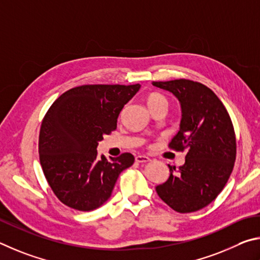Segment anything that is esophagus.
Here are the masks:
<instances>
[{
	"mask_svg": "<svg viewBox=\"0 0 260 260\" xmlns=\"http://www.w3.org/2000/svg\"><path fill=\"white\" fill-rule=\"evenodd\" d=\"M148 161H151V158L145 156V155H137V156H136V162H138V163H146Z\"/></svg>",
	"mask_w": 260,
	"mask_h": 260,
	"instance_id": "1",
	"label": "esophagus"
}]
</instances>
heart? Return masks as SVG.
<instances>
[{"label":"heart","instance_id":"1","mask_svg":"<svg viewBox=\"0 0 260 260\" xmlns=\"http://www.w3.org/2000/svg\"><path fill=\"white\" fill-rule=\"evenodd\" d=\"M158 103H168L167 99L163 97V95L158 94V93H152L149 95L148 99H147V104H148V107L152 106V105H155Z\"/></svg>","mask_w":260,"mask_h":260}]
</instances>
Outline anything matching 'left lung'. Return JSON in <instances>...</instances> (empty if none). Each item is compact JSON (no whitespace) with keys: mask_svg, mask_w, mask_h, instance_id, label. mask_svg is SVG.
Here are the masks:
<instances>
[{"mask_svg":"<svg viewBox=\"0 0 260 260\" xmlns=\"http://www.w3.org/2000/svg\"><path fill=\"white\" fill-rule=\"evenodd\" d=\"M179 100L181 121L169 147L186 151L185 163L156 186V193L180 213L207 207L225 187L233 171L236 139L233 123L220 99L211 89L190 80L153 82Z\"/></svg>","mask_w":260,"mask_h":260,"instance_id":"obj_1","label":"left lung"}]
</instances>
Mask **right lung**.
<instances>
[{
	"mask_svg": "<svg viewBox=\"0 0 260 260\" xmlns=\"http://www.w3.org/2000/svg\"><path fill=\"white\" fill-rule=\"evenodd\" d=\"M140 84H88L62 93L45 114L39 154L43 174L65 206L91 211L111 198L121 172L135 157L123 153L107 160L98 156L104 135L116 129L122 108Z\"/></svg>",
	"mask_w": 260,
	"mask_h": 260,
	"instance_id": "obj_1",
	"label": "right lung"
}]
</instances>
